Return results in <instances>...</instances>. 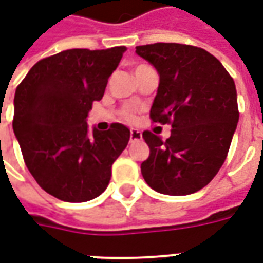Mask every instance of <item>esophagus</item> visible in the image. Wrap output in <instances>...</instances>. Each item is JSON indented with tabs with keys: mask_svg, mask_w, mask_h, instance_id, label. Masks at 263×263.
<instances>
[{
	"mask_svg": "<svg viewBox=\"0 0 263 263\" xmlns=\"http://www.w3.org/2000/svg\"><path fill=\"white\" fill-rule=\"evenodd\" d=\"M141 138H142V135H141V132L138 131V129H131V135H129V141H131V142L139 141Z\"/></svg>",
	"mask_w": 263,
	"mask_h": 263,
	"instance_id": "34e87169",
	"label": "esophagus"
}]
</instances>
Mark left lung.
Here are the masks:
<instances>
[{
  "instance_id": "1",
  "label": "left lung",
  "mask_w": 263,
  "mask_h": 263,
  "mask_svg": "<svg viewBox=\"0 0 263 263\" xmlns=\"http://www.w3.org/2000/svg\"><path fill=\"white\" fill-rule=\"evenodd\" d=\"M135 52L159 74L151 118L172 124L166 141L142 134L151 149L141 165L143 179L158 193H196L218 173L237 129L235 83L220 60L196 46L154 43Z\"/></svg>"
}]
</instances>
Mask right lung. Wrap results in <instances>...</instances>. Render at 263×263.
<instances>
[{"label": "right lung", "mask_w": 263, "mask_h": 263, "mask_svg": "<svg viewBox=\"0 0 263 263\" xmlns=\"http://www.w3.org/2000/svg\"><path fill=\"white\" fill-rule=\"evenodd\" d=\"M125 46L69 49L33 66L14 98V134L26 167L53 197L83 203L98 197L131 131L112 124L88 131L92 101L101 100Z\"/></svg>", "instance_id": "1"}]
</instances>
